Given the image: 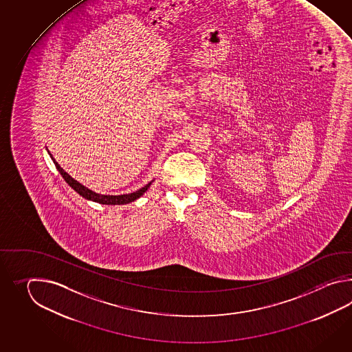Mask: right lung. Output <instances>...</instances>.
<instances>
[{
    "instance_id": "add662e5",
    "label": "right lung",
    "mask_w": 352,
    "mask_h": 352,
    "mask_svg": "<svg viewBox=\"0 0 352 352\" xmlns=\"http://www.w3.org/2000/svg\"><path fill=\"white\" fill-rule=\"evenodd\" d=\"M49 152V151H47ZM49 155H50V157L53 160L54 165L56 167V170L59 171L60 175L63 176V179L67 181V185L72 187L74 191H76L78 194L82 196L84 199H87V200H91V201L99 202V204H103V205H124V204H129V202L135 201L137 200L138 197H141L147 190H148V187L151 186V184H147L146 186H143L142 188H140V190H137L135 192H132V194H126V195H100L97 194V192H94V191H91L89 188H87L85 186H82V184H79L76 179H73L72 176H69L61 167H60L59 164L55 161V158L52 156V153L49 152Z\"/></svg>"
}]
</instances>
